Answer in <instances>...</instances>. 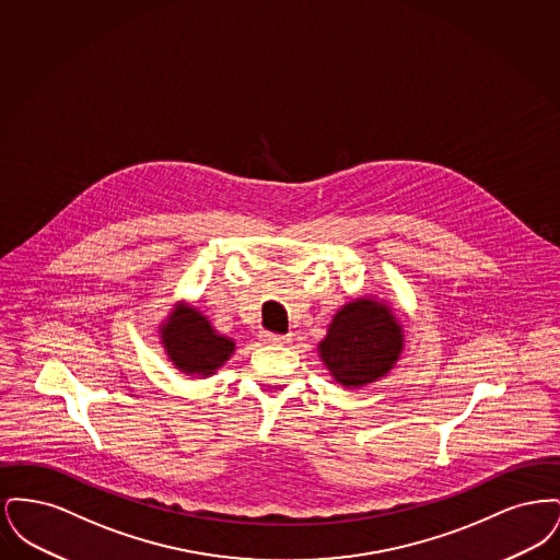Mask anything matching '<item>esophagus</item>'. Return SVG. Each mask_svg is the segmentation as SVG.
<instances>
[{
	"mask_svg": "<svg viewBox=\"0 0 560 560\" xmlns=\"http://www.w3.org/2000/svg\"><path fill=\"white\" fill-rule=\"evenodd\" d=\"M260 342H262V345H272V347H283V345L290 342V336H279V334L262 331V334H260Z\"/></svg>",
	"mask_w": 560,
	"mask_h": 560,
	"instance_id": "esophagus-1",
	"label": "esophagus"
}]
</instances>
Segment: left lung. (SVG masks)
<instances>
[{"label":"left lung","mask_w":560,"mask_h":560,"mask_svg":"<svg viewBox=\"0 0 560 560\" xmlns=\"http://www.w3.org/2000/svg\"><path fill=\"white\" fill-rule=\"evenodd\" d=\"M402 348L405 331L393 306L377 295H359L336 311L317 352L334 382L354 390L393 372Z\"/></svg>","instance_id":"left-lung-1"}]
</instances>
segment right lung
Returning a JSON list of instances; mask_svg holds the SVG:
<instances>
[{"mask_svg": "<svg viewBox=\"0 0 560 560\" xmlns=\"http://www.w3.org/2000/svg\"><path fill=\"white\" fill-rule=\"evenodd\" d=\"M158 334L167 361L190 377H210L235 352V340L218 334L210 319L185 300L174 304Z\"/></svg>", "mask_w": 560, "mask_h": 560, "instance_id": "obj_1", "label": "right lung"}]
</instances>
